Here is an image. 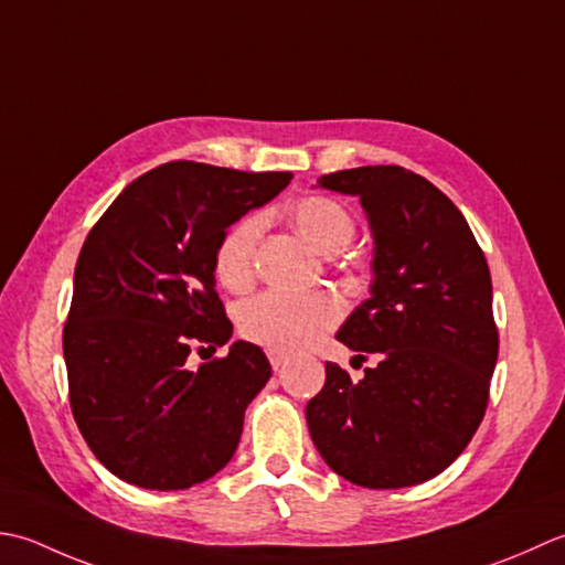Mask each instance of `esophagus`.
<instances>
[{
  "label": "esophagus",
  "instance_id": "esophagus-1",
  "mask_svg": "<svg viewBox=\"0 0 565 565\" xmlns=\"http://www.w3.org/2000/svg\"><path fill=\"white\" fill-rule=\"evenodd\" d=\"M268 361H270V365L275 367V371H278L280 365L287 363V353H282V351H268Z\"/></svg>",
  "mask_w": 565,
  "mask_h": 565
}]
</instances>
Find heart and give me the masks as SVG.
Masks as SVG:
<instances>
[{"instance_id":"obj_1","label":"heart","mask_w":565,"mask_h":565,"mask_svg":"<svg viewBox=\"0 0 565 565\" xmlns=\"http://www.w3.org/2000/svg\"><path fill=\"white\" fill-rule=\"evenodd\" d=\"M292 224L321 253H339L355 236V222L341 202L312 194L292 210ZM263 232V216L246 214L226 228L214 250V275L228 290H241L253 273V258ZM341 302L329 292L268 290L241 307V333L270 351H302L339 324Z\"/></svg>"}]
</instances>
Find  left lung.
<instances>
[{"instance_id": "1", "label": "left lung", "mask_w": 565, "mask_h": 565, "mask_svg": "<svg viewBox=\"0 0 565 565\" xmlns=\"http://www.w3.org/2000/svg\"><path fill=\"white\" fill-rule=\"evenodd\" d=\"M319 185L359 194L371 222V297L337 339L380 361L363 380L327 363L307 427L327 466L355 486H417L451 466L486 417L500 349L488 260L458 206L417 172L363 166Z\"/></svg>"}]
</instances>
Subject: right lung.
<instances>
[{
  "label": "right lung",
  "instance_id": "1",
  "mask_svg": "<svg viewBox=\"0 0 565 565\" xmlns=\"http://www.w3.org/2000/svg\"><path fill=\"white\" fill-rule=\"evenodd\" d=\"M290 180L170 160L126 185L92 226L63 353L77 429L117 478L185 490L232 460L270 363L248 341L198 371L188 355L234 331L214 287L218 238Z\"/></svg>",
  "mask_w": 565,
  "mask_h": 565
}]
</instances>
